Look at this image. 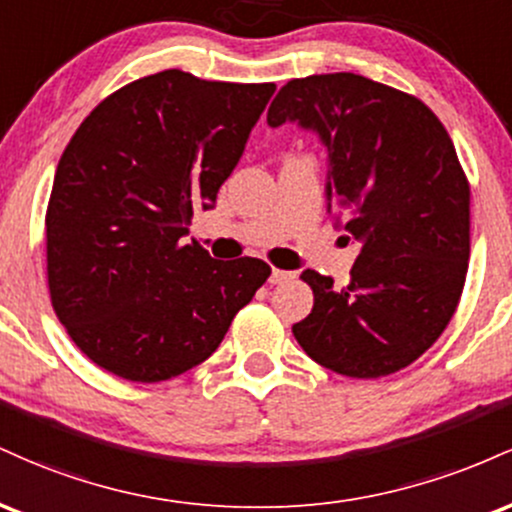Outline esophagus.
Masks as SVG:
<instances>
[{
  "label": "esophagus",
  "mask_w": 512,
  "mask_h": 512,
  "mask_svg": "<svg viewBox=\"0 0 512 512\" xmlns=\"http://www.w3.org/2000/svg\"><path fill=\"white\" fill-rule=\"evenodd\" d=\"M293 272H286V269H272V276H269V284H286V281L293 279Z\"/></svg>",
  "instance_id": "34e87169"
}]
</instances>
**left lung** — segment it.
I'll return each mask as SVG.
<instances>
[{
    "instance_id": "obj_1",
    "label": "left lung",
    "mask_w": 512,
    "mask_h": 512,
    "mask_svg": "<svg viewBox=\"0 0 512 512\" xmlns=\"http://www.w3.org/2000/svg\"><path fill=\"white\" fill-rule=\"evenodd\" d=\"M315 129L330 154L327 214L361 243L349 286L305 269L315 303L293 337L346 378H383L436 344L469 267V182L416 96L351 72L293 79L267 122Z\"/></svg>"
}]
</instances>
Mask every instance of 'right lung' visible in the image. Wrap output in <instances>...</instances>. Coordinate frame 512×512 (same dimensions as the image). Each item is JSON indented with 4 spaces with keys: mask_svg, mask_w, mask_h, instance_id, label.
I'll list each match as a JSON object with an SVG mask.
<instances>
[{
    "mask_svg": "<svg viewBox=\"0 0 512 512\" xmlns=\"http://www.w3.org/2000/svg\"><path fill=\"white\" fill-rule=\"evenodd\" d=\"M274 91L166 69L110 93L69 139L45 211L48 289L96 366L132 383L199 366L272 274L257 257L219 262L182 238Z\"/></svg>",
    "mask_w": 512,
    "mask_h": 512,
    "instance_id": "1",
    "label": "right lung"
}]
</instances>
